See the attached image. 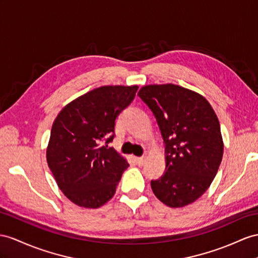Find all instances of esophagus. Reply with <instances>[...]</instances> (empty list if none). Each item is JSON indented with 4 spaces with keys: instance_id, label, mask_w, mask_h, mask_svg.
Listing matches in <instances>:
<instances>
[{
    "instance_id": "34e87169",
    "label": "esophagus",
    "mask_w": 258,
    "mask_h": 258,
    "mask_svg": "<svg viewBox=\"0 0 258 258\" xmlns=\"http://www.w3.org/2000/svg\"><path fill=\"white\" fill-rule=\"evenodd\" d=\"M146 161V157H140V158H136V162L138 166H143V164Z\"/></svg>"
}]
</instances>
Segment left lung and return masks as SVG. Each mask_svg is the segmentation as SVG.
<instances>
[{
    "instance_id": "obj_1",
    "label": "left lung",
    "mask_w": 258,
    "mask_h": 258,
    "mask_svg": "<svg viewBox=\"0 0 258 258\" xmlns=\"http://www.w3.org/2000/svg\"><path fill=\"white\" fill-rule=\"evenodd\" d=\"M138 96L153 111L166 145V172L151 181L172 208L194 203L210 186L222 160L220 124L202 95L173 84L147 85Z\"/></svg>"
}]
</instances>
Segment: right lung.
I'll use <instances>...</instances> for the list:
<instances>
[{
  "label": "right lung",
  "instance_id": "obj_1",
  "mask_svg": "<svg viewBox=\"0 0 258 258\" xmlns=\"http://www.w3.org/2000/svg\"><path fill=\"white\" fill-rule=\"evenodd\" d=\"M137 89L102 86L66 104L54 120L48 166L63 194L77 206L99 208L115 194L128 163L108 144L114 138L116 117Z\"/></svg>",
  "mask_w": 258,
  "mask_h": 258
}]
</instances>
